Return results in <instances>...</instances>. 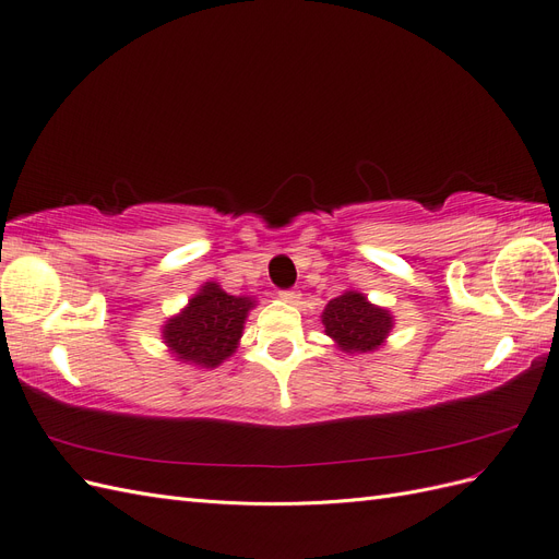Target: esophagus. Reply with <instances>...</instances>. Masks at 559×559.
Segmentation results:
<instances>
[{"mask_svg":"<svg viewBox=\"0 0 559 559\" xmlns=\"http://www.w3.org/2000/svg\"><path fill=\"white\" fill-rule=\"evenodd\" d=\"M280 298L284 302H292V306H296V302L300 300V294L298 292H280Z\"/></svg>","mask_w":559,"mask_h":559,"instance_id":"1","label":"esophagus"}]
</instances>
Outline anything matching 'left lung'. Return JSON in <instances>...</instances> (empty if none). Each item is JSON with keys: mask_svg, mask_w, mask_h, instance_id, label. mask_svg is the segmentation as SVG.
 I'll return each instance as SVG.
<instances>
[{"mask_svg": "<svg viewBox=\"0 0 559 559\" xmlns=\"http://www.w3.org/2000/svg\"><path fill=\"white\" fill-rule=\"evenodd\" d=\"M324 333L345 354H368L380 349L394 329V314L370 302L366 294L347 289L329 300L321 312Z\"/></svg>", "mask_w": 559, "mask_h": 559, "instance_id": "1", "label": "left lung"}]
</instances>
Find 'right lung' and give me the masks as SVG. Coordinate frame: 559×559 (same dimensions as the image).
<instances>
[{"instance_id":"right-lung-1","label":"right lung","mask_w":559,"mask_h":559,"mask_svg":"<svg viewBox=\"0 0 559 559\" xmlns=\"http://www.w3.org/2000/svg\"><path fill=\"white\" fill-rule=\"evenodd\" d=\"M257 298L233 296L218 282H205L186 306L167 317L163 343L175 361L195 368H216L233 357Z\"/></svg>"}]
</instances>
